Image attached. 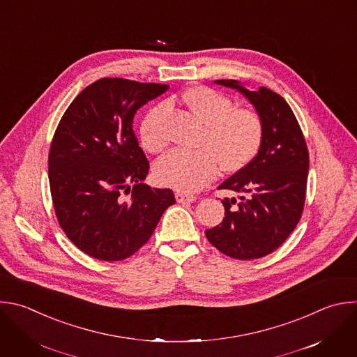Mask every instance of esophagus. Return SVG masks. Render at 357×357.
<instances>
[{
  "label": "esophagus",
  "instance_id": "34e87169",
  "mask_svg": "<svg viewBox=\"0 0 357 357\" xmlns=\"http://www.w3.org/2000/svg\"><path fill=\"white\" fill-rule=\"evenodd\" d=\"M175 199L178 203H185V202H195L196 196L190 195V193H183V192H176L175 193Z\"/></svg>",
  "mask_w": 357,
  "mask_h": 357
}]
</instances>
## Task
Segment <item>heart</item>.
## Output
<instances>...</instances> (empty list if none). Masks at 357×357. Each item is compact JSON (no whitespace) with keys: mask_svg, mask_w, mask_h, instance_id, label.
<instances>
[{"mask_svg":"<svg viewBox=\"0 0 357 357\" xmlns=\"http://www.w3.org/2000/svg\"><path fill=\"white\" fill-rule=\"evenodd\" d=\"M182 100L204 125L202 149H175L164 155L155 164L160 185L179 192H195L215 179L220 165L224 171L234 172L255 158L264 140V122L257 112L235 107L228 96L207 86L183 92ZM168 110L169 103L161 102L142 122V144L151 153L167 146L164 117Z\"/></svg>","mask_w":357,"mask_h":357,"instance_id":"1","label":"heart"}]
</instances>
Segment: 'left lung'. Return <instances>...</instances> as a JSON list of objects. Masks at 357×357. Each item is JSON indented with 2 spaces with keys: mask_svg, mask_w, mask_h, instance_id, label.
Returning <instances> with one entry per match:
<instances>
[{
  "mask_svg": "<svg viewBox=\"0 0 357 357\" xmlns=\"http://www.w3.org/2000/svg\"><path fill=\"white\" fill-rule=\"evenodd\" d=\"M215 84L241 92L264 122V140L255 158L218 189L238 193L224 197L221 224L206 229L213 247L234 259H258L278 250L298 224L308 176V149L289 103L261 86L250 91L236 79Z\"/></svg>",
  "mask_w": 357,
  "mask_h": 357,
  "instance_id": "1",
  "label": "left lung"
}]
</instances>
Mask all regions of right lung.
<instances>
[{
    "label": "right lung",
    "mask_w": 357,
    "mask_h": 357,
    "mask_svg": "<svg viewBox=\"0 0 357 357\" xmlns=\"http://www.w3.org/2000/svg\"><path fill=\"white\" fill-rule=\"evenodd\" d=\"M168 88L100 78L77 95L56 129L49 153L54 211L68 240L95 259L136 254L175 203L171 189L143 183L150 164L133 130L136 112Z\"/></svg>",
    "instance_id": "right-lung-1"
}]
</instances>
